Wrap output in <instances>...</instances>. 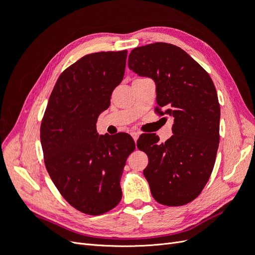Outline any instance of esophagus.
Listing matches in <instances>:
<instances>
[{"instance_id": "1", "label": "esophagus", "mask_w": 255, "mask_h": 255, "mask_svg": "<svg viewBox=\"0 0 255 255\" xmlns=\"http://www.w3.org/2000/svg\"><path fill=\"white\" fill-rule=\"evenodd\" d=\"M130 135H132L133 139H134L135 141L138 140V137H139V133H138V132H132V133H130Z\"/></svg>"}]
</instances>
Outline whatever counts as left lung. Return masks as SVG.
Masks as SVG:
<instances>
[{
    "label": "left lung",
    "instance_id": "1",
    "mask_svg": "<svg viewBox=\"0 0 255 255\" xmlns=\"http://www.w3.org/2000/svg\"><path fill=\"white\" fill-rule=\"evenodd\" d=\"M128 65L155 83L156 113L174 118L173 135L164 143L155 134L137 141L149 157L143 174L151 194L160 204H187L201 194L217 155L220 105L214 83L194 58L170 43L135 48Z\"/></svg>",
    "mask_w": 255,
    "mask_h": 255
}]
</instances>
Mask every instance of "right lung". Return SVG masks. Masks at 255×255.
Returning a JSON list of instances; mask_svg holds the SVG:
<instances>
[{"label":"right lung","instance_id":"add662e5","mask_svg":"<svg viewBox=\"0 0 255 255\" xmlns=\"http://www.w3.org/2000/svg\"><path fill=\"white\" fill-rule=\"evenodd\" d=\"M128 51L85 55L59 75L40 127L45 168L66 201L88 215L111 211L122 198L120 180L135 150L127 133L99 135V115L123 80Z\"/></svg>","mask_w":255,"mask_h":255}]
</instances>
